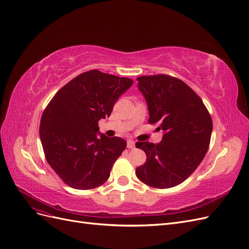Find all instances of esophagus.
Instances as JSON below:
<instances>
[{
    "label": "esophagus",
    "instance_id": "obj_1",
    "mask_svg": "<svg viewBox=\"0 0 249 249\" xmlns=\"http://www.w3.org/2000/svg\"><path fill=\"white\" fill-rule=\"evenodd\" d=\"M126 146H127V148H134L135 147V142L133 140H127Z\"/></svg>",
    "mask_w": 249,
    "mask_h": 249
}]
</instances>
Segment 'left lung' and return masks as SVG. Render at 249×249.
<instances>
[{"label": "left lung", "mask_w": 249, "mask_h": 249, "mask_svg": "<svg viewBox=\"0 0 249 249\" xmlns=\"http://www.w3.org/2000/svg\"><path fill=\"white\" fill-rule=\"evenodd\" d=\"M149 124H159L162 141L137 142L146 162L136 168L144 184L166 189L189 177L205 158L213 130L212 118L200 97L183 81L166 74L137 78Z\"/></svg>", "instance_id": "obj_1"}]
</instances>
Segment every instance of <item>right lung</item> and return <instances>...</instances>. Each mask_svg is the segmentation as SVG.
<instances>
[{"mask_svg":"<svg viewBox=\"0 0 249 249\" xmlns=\"http://www.w3.org/2000/svg\"><path fill=\"white\" fill-rule=\"evenodd\" d=\"M132 85L131 79L92 70L53 97L42 114L39 136L48 163L65 184L87 190L109 178L126 142L102 134L99 120L110 116L118 97Z\"/></svg>","mask_w":249,"mask_h":249,"instance_id":"1","label":"right lung"}]
</instances>
